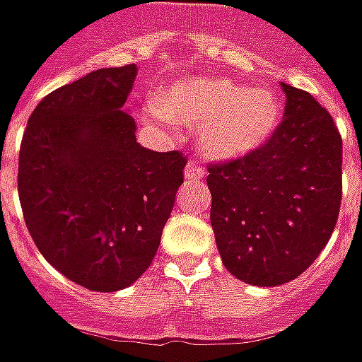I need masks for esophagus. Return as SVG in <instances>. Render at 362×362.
<instances>
[{
  "instance_id": "34e87169",
  "label": "esophagus",
  "mask_w": 362,
  "mask_h": 362,
  "mask_svg": "<svg viewBox=\"0 0 362 362\" xmlns=\"http://www.w3.org/2000/svg\"><path fill=\"white\" fill-rule=\"evenodd\" d=\"M184 176H186V180H199V178H204V168L198 163H188L184 168Z\"/></svg>"
}]
</instances>
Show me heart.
I'll return each instance as SVG.
<instances>
[{
  "instance_id": "1",
  "label": "heart",
  "mask_w": 362,
  "mask_h": 362,
  "mask_svg": "<svg viewBox=\"0 0 362 362\" xmlns=\"http://www.w3.org/2000/svg\"><path fill=\"white\" fill-rule=\"evenodd\" d=\"M164 119L198 129L199 148L211 158H239L259 148L280 119V103L267 88L229 80H180L155 100Z\"/></svg>"
}]
</instances>
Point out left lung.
<instances>
[{
    "label": "left lung",
    "mask_w": 362,
    "mask_h": 362,
    "mask_svg": "<svg viewBox=\"0 0 362 362\" xmlns=\"http://www.w3.org/2000/svg\"><path fill=\"white\" fill-rule=\"evenodd\" d=\"M284 117L252 153L209 164L211 227L225 269L280 286L320 257L341 207L343 143L312 93L282 84Z\"/></svg>",
    "instance_id": "8db88e82"
}]
</instances>
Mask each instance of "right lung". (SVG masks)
<instances>
[{"instance_id":"add662e5","label":"right lung","mask_w":362,"mask_h":362,"mask_svg":"<svg viewBox=\"0 0 362 362\" xmlns=\"http://www.w3.org/2000/svg\"><path fill=\"white\" fill-rule=\"evenodd\" d=\"M135 78V64L100 68L49 93L19 153V202L37 249L95 292L143 276L184 182L180 151L139 145L135 119L121 110Z\"/></svg>"}]
</instances>
